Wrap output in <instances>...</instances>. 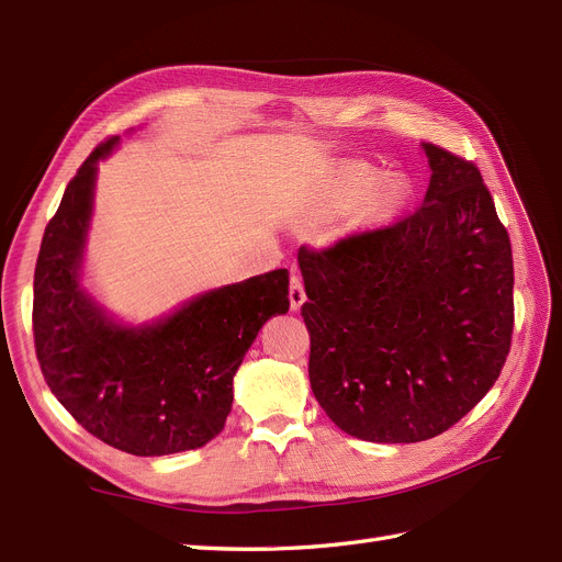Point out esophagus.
I'll return each mask as SVG.
<instances>
[{"instance_id": "obj_1", "label": "esophagus", "mask_w": 562, "mask_h": 562, "mask_svg": "<svg viewBox=\"0 0 562 562\" xmlns=\"http://www.w3.org/2000/svg\"><path fill=\"white\" fill-rule=\"evenodd\" d=\"M288 297H291V310L293 312H297L302 304H304V300H307V295H304L302 279L295 274V271H293V277H291V293H288Z\"/></svg>"}]
</instances>
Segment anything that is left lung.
I'll list each match as a JSON object with an SVG mask.
<instances>
[{
  "label": "left lung",
  "mask_w": 562,
  "mask_h": 562,
  "mask_svg": "<svg viewBox=\"0 0 562 562\" xmlns=\"http://www.w3.org/2000/svg\"><path fill=\"white\" fill-rule=\"evenodd\" d=\"M419 211L328 250L300 248L310 382L349 436L419 443L497 382L514 333V258L479 168L422 143Z\"/></svg>",
  "instance_id": "obj_1"
}]
</instances>
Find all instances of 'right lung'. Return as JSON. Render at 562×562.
<instances>
[{
	"label": "right lung",
	"instance_id": "1",
	"mask_svg": "<svg viewBox=\"0 0 562 562\" xmlns=\"http://www.w3.org/2000/svg\"><path fill=\"white\" fill-rule=\"evenodd\" d=\"M91 151L46 225L35 269L37 359L67 413L103 443L138 457L206 446L225 427L234 375L271 316L285 314L288 269L220 285L151 321L116 318L87 285L98 164Z\"/></svg>",
	"mask_w": 562,
	"mask_h": 562
}]
</instances>
